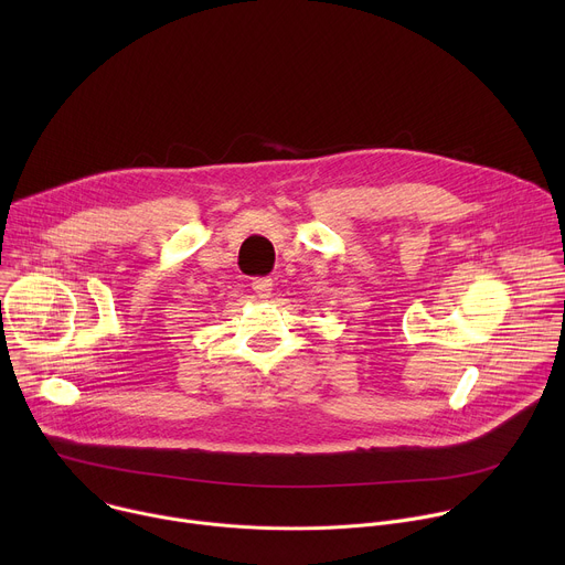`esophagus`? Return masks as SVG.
Masks as SVG:
<instances>
[{
    "instance_id": "1",
    "label": "esophagus",
    "mask_w": 565,
    "mask_h": 565,
    "mask_svg": "<svg viewBox=\"0 0 565 565\" xmlns=\"http://www.w3.org/2000/svg\"><path fill=\"white\" fill-rule=\"evenodd\" d=\"M273 279L270 277H262V279H257V281H253V290L262 297V299H268L270 295H273Z\"/></svg>"
}]
</instances>
